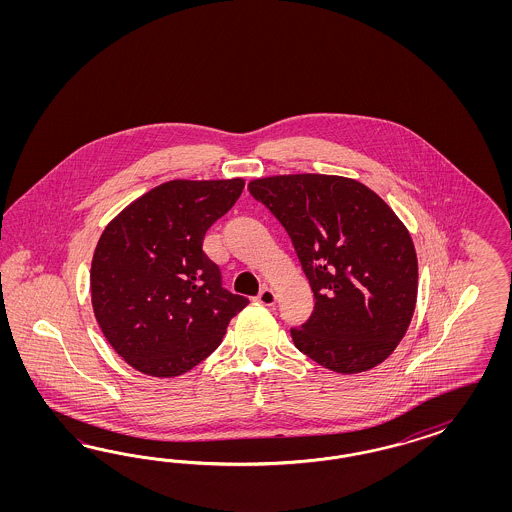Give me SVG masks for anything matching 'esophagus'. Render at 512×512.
I'll list each match as a JSON object with an SVG mask.
<instances>
[{
  "mask_svg": "<svg viewBox=\"0 0 512 512\" xmlns=\"http://www.w3.org/2000/svg\"><path fill=\"white\" fill-rule=\"evenodd\" d=\"M257 300L263 304V306H272L276 302V293L268 287H264L263 291L257 296Z\"/></svg>",
  "mask_w": 512,
  "mask_h": 512,
  "instance_id": "obj_1",
  "label": "esophagus"
}]
</instances>
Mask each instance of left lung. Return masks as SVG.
I'll list each match as a JSON object with an SVG mask.
<instances>
[{"label":"left lung","instance_id":"1","mask_svg":"<svg viewBox=\"0 0 512 512\" xmlns=\"http://www.w3.org/2000/svg\"><path fill=\"white\" fill-rule=\"evenodd\" d=\"M248 189L285 227L315 296L310 319L291 328L296 349L332 372L381 364L417 304L419 263L402 221L343 176H268Z\"/></svg>","mask_w":512,"mask_h":512}]
</instances>
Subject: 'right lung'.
I'll use <instances>...</instances> for the list:
<instances>
[{
  "label": "right lung",
  "instance_id": "right-lung-1",
  "mask_svg": "<svg viewBox=\"0 0 512 512\" xmlns=\"http://www.w3.org/2000/svg\"><path fill=\"white\" fill-rule=\"evenodd\" d=\"M244 189L233 180H172L110 221L93 253L95 319L137 372L176 377L212 355L249 304L221 285L204 234Z\"/></svg>",
  "mask_w": 512,
  "mask_h": 512
}]
</instances>
